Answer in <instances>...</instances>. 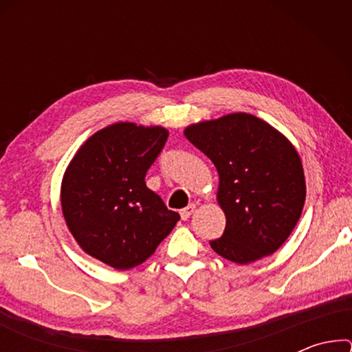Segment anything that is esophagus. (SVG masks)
Wrapping results in <instances>:
<instances>
[{
  "mask_svg": "<svg viewBox=\"0 0 352 352\" xmlns=\"http://www.w3.org/2000/svg\"><path fill=\"white\" fill-rule=\"evenodd\" d=\"M194 211H195V205H189L186 208H183V210L180 211V216L183 220H188L190 216H192Z\"/></svg>",
  "mask_w": 352,
  "mask_h": 352,
  "instance_id": "1",
  "label": "esophagus"
}]
</instances>
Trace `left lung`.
Segmentation results:
<instances>
[{"label":"left lung","instance_id":"8db88e82","mask_svg":"<svg viewBox=\"0 0 352 352\" xmlns=\"http://www.w3.org/2000/svg\"><path fill=\"white\" fill-rule=\"evenodd\" d=\"M184 136L219 172L217 204L226 217L210 245L236 264L265 258L283 245L301 217L306 180L295 146L250 113L190 124Z\"/></svg>","mask_w":352,"mask_h":352}]
</instances>
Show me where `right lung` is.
Instances as JSON below:
<instances>
[{"instance_id": "add662e5", "label": "right lung", "mask_w": 352, "mask_h": 352, "mask_svg": "<svg viewBox=\"0 0 352 352\" xmlns=\"http://www.w3.org/2000/svg\"><path fill=\"white\" fill-rule=\"evenodd\" d=\"M168 135L162 126L115 122L83 142L63 174L69 233L87 254L116 270L151 258L180 220L144 182Z\"/></svg>"}]
</instances>
